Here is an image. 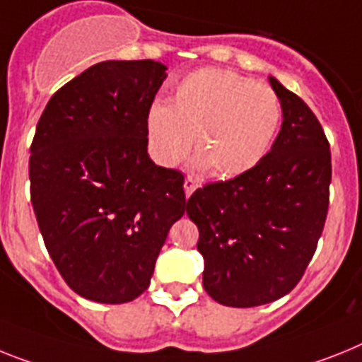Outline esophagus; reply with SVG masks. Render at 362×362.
Wrapping results in <instances>:
<instances>
[{"label":"esophagus","mask_w":362,"mask_h":362,"mask_svg":"<svg viewBox=\"0 0 362 362\" xmlns=\"http://www.w3.org/2000/svg\"><path fill=\"white\" fill-rule=\"evenodd\" d=\"M197 187H199V182H197L195 178H191V176H186V180H184V191H186V195L189 197Z\"/></svg>","instance_id":"1"}]
</instances>
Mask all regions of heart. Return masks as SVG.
<instances>
[{"instance_id":"obj_1","label":"heart","mask_w":362,"mask_h":362,"mask_svg":"<svg viewBox=\"0 0 362 362\" xmlns=\"http://www.w3.org/2000/svg\"><path fill=\"white\" fill-rule=\"evenodd\" d=\"M279 121L281 103L272 88L208 68L187 75L171 105H151L147 138L153 156L165 167L186 158L193 138L197 167L233 178L261 162Z\"/></svg>"}]
</instances>
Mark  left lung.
I'll return each instance as SVG.
<instances>
[{
    "label": "left lung",
    "mask_w": 362,
    "mask_h": 362,
    "mask_svg": "<svg viewBox=\"0 0 362 362\" xmlns=\"http://www.w3.org/2000/svg\"><path fill=\"white\" fill-rule=\"evenodd\" d=\"M281 130L250 171L206 184L187 200L204 257L202 284L215 302L256 308L281 298L308 269L329 206L331 153L305 103L269 77Z\"/></svg>",
    "instance_id": "8db88e82"
}]
</instances>
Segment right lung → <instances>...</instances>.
Here are the masks:
<instances>
[{
    "instance_id": "1",
    "label": "right lung",
    "mask_w": 362,
    "mask_h": 362,
    "mask_svg": "<svg viewBox=\"0 0 362 362\" xmlns=\"http://www.w3.org/2000/svg\"><path fill=\"white\" fill-rule=\"evenodd\" d=\"M165 69L154 60L95 64L51 97L36 124L33 209L54 267L83 298H138L186 211L184 175L147 153V112Z\"/></svg>"
}]
</instances>
